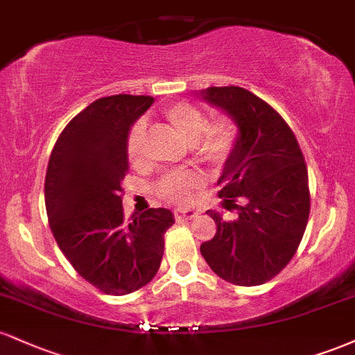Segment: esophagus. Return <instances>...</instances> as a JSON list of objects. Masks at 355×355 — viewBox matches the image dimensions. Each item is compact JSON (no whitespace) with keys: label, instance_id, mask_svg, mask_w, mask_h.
I'll return each instance as SVG.
<instances>
[{"label":"esophagus","instance_id":"1","mask_svg":"<svg viewBox=\"0 0 355 355\" xmlns=\"http://www.w3.org/2000/svg\"><path fill=\"white\" fill-rule=\"evenodd\" d=\"M198 215L197 210H183V209H178L173 211V217L177 222H189V220L195 218Z\"/></svg>","mask_w":355,"mask_h":355}]
</instances>
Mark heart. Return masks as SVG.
Segmentation results:
<instances>
[{
    "label": "heart",
    "mask_w": 355,
    "mask_h": 355,
    "mask_svg": "<svg viewBox=\"0 0 355 355\" xmlns=\"http://www.w3.org/2000/svg\"><path fill=\"white\" fill-rule=\"evenodd\" d=\"M165 121L173 133L185 144L193 146L197 158L211 168H222L229 164L239 145L240 126L234 116L220 115L210 120L205 110L190 101H178L164 108ZM145 125L141 121L132 125L125 140L126 160L132 166L144 164ZM203 185V178L195 172H173L162 177L155 191L168 203H189L195 190Z\"/></svg>",
    "instance_id": "heart-1"
}]
</instances>
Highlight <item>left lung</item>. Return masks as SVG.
<instances>
[{"label": "left lung", "mask_w": 355, "mask_h": 355, "mask_svg": "<svg viewBox=\"0 0 355 355\" xmlns=\"http://www.w3.org/2000/svg\"><path fill=\"white\" fill-rule=\"evenodd\" d=\"M202 93L237 120L240 135L218 180L223 185L218 197L237 217L225 220L207 211L217 232L200 252L227 282L266 284L291 262L307 227L311 191L304 153L282 115L248 89L230 85Z\"/></svg>", "instance_id": "1"}]
</instances>
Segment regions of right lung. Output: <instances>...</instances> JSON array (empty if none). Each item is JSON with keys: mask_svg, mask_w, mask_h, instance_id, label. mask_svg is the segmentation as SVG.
Instances as JSON below:
<instances>
[{"mask_svg": "<svg viewBox=\"0 0 355 355\" xmlns=\"http://www.w3.org/2000/svg\"><path fill=\"white\" fill-rule=\"evenodd\" d=\"M153 103L112 95L88 105L63 128L48 162L44 205L53 237L78 274L108 295H126L157 275L172 211L148 209L125 222L130 125Z\"/></svg>", "mask_w": 355, "mask_h": 355, "instance_id": "1", "label": "right lung"}]
</instances>
